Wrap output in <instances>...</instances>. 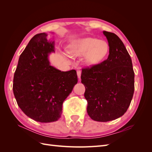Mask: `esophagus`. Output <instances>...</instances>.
Returning a JSON list of instances; mask_svg holds the SVG:
<instances>
[{"label": "esophagus", "mask_w": 152, "mask_h": 152, "mask_svg": "<svg viewBox=\"0 0 152 152\" xmlns=\"http://www.w3.org/2000/svg\"><path fill=\"white\" fill-rule=\"evenodd\" d=\"M77 76L79 79H80V76H81V70H77Z\"/></svg>", "instance_id": "obj_1"}]
</instances>
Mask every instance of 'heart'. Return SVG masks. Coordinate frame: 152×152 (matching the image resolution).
I'll return each instance as SVG.
<instances>
[{
  "label": "heart",
  "instance_id": "b5f03b06",
  "mask_svg": "<svg viewBox=\"0 0 152 152\" xmlns=\"http://www.w3.org/2000/svg\"><path fill=\"white\" fill-rule=\"evenodd\" d=\"M109 53L108 44L104 40L87 37L77 40L70 48V53L74 56H84L87 66H93L102 61ZM67 57L69 55L66 54Z\"/></svg>",
  "mask_w": 152,
  "mask_h": 152
}]
</instances>
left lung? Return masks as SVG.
Segmentation results:
<instances>
[{"label":"left lung","mask_w":152,"mask_h":152,"mask_svg":"<svg viewBox=\"0 0 152 152\" xmlns=\"http://www.w3.org/2000/svg\"><path fill=\"white\" fill-rule=\"evenodd\" d=\"M109 45L107 59L83 69L81 82L86 87L87 112L95 121L108 122L122 117L131 104L134 73L130 55L118 37L103 31Z\"/></svg>","instance_id":"1"}]
</instances>
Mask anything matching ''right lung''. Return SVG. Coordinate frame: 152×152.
<instances>
[{
  "mask_svg": "<svg viewBox=\"0 0 152 152\" xmlns=\"http://www.w3.org/2000/svg\"><path fill=\"white\" fill-rule=\"evenodd\" d=\"M48 34L34 35L21 54L14 75L13 93L19 107L28 117L42 123L57 121L63 102L77 84L75 70L61 72L50 65L54 41Z\"/></svg>",
  "mask_w": 152,
  "mask_h": 152,
  "instance_id": "obj_1",
  "label": "right lung"
}]
</instances>
